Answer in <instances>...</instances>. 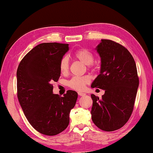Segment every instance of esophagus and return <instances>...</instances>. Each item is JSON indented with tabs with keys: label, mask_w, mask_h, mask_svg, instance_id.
<instances>
[{
	"label": "esophagus",
	"mask_w": 153,
	"mask_h": 153,
	"mask_svg": "<svg viewBox=\"0 0 153 153\" xmlns=\"http://www.w3.org/2000/svg\"><path fill=\"white\" fill-rule=\"evenodd\" d=\"M78 95L79 97H83V96H85V93H82V92H78Z\"/></svg>",
	"instance_id": "34e87169"
}]
</instances>
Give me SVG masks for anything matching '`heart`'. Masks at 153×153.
<instances>
[{
    "label": "heart",
    "instance_id": "obj_1",
    "mask_svg": "<svg viewBox=\"0 0 153 153\" xmlns=\"http://www.w3.org/2000/svg\"><path fill=\"white\" fill-rule=\"evenodd\" d=\"M74 56L77 60L82 62L84 64L87 65L89 67H92L93 66V61H94V55L93 54L87 49H81L77 50L75 52ZM59 68L60 72L62 74H66L69 69V61L68 58L66 56H64L62 58L60 62ZM90 82V78L89 76H74L71 78L68 84L70 88L77 90V91H82L84 89V87L89 83Z\"/></svg>",
    "mask_w": 153,
    "mask_h": 153
}]
</instances>
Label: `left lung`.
I'll return each mask as SVG.
<instances>
[{
	"mask_svg": "<svg viewBox=\"0 0 153 153\" xmlns=\"http://www.w3.org/2000/svg\"><path fill=\"white\" fill-rule=\"evenodd\" d=\"M101 59L100 74L91 87L105 91L101 99L92 94L91 118L100 129L121 128L130 118L139 87L137 67L128 50L116 42L101 39L96 48Z\"/></svg>",
	"mask_w": 153,
	"mask_h": 153,
	"instance_id": "left-lung-1",
	"label": "left lung"
}]
</instances>
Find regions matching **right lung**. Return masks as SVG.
<instances>
[{
    "label": "right lung",
    "mask_w": 153,
    "mask_h": 153,
    "mask_svg": "<svg viewBox=\"0 0 153 153\" xmlns=\"http://www.w3.org/2000/svg\"><path fill=\"white\" fill-rule=\"evenodd\" d=\"M68 50V44H39L23 58L17 70L22 108L33 128L46 135H56L67 128L77 99L74 91H67L64 97L53 93L51 83L59 79L60 62Z\"/></svg>",
    "instance_id": "obj_1"
}]
</instances>
